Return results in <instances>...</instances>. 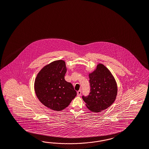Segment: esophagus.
Returning <instances> with one entry per match:
<instances>
[{
    "label": "esophagus",
    "instance_id": "34e87169",
    "mask_svg": "<svg viewBox=\"0 0 149 149\" xmlns=\"http://www.w3.org/2000/svg\"><path fill=\"white\" fill-rule=\"evenodd\" d=\"M77 96H80L81 95V91H77Z\"/></svg>",
    "mask_w": 149,
    "mask_h": 149
}]
</instances>
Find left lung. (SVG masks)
Masks as SVG:
<instances>
[{
	"instance_id": "1",
	"label": "left lung",
	"mask_w": 149,
	"mask_h": 149,
	"mask_svg": "<svg viewBox=\"0 0 149 149\" xmlns=\"http://www.w3.org/2000/svg\"><path fill=\"white\" fill-rule=\"evenodd\" d=\"M90 93L82 96L88 109L99 112L108 108L116 100L117 95L116 81L104 65L97 64V69L89 74Z\"/></svg>"
}]
</instances>
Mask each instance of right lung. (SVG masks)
Instances as JSON below:
<instances>
[{"instance_id":"right-lung-1","label":"right lung","mask_w":149,"mask_h":149,"mask_svg":"<svg viewBox=\"0 0 149 149\" xmlns=\"http://www.w3.org/2000/svg\"><path fill=\"white\" fill-rule=\"evenodd\" d=\"M66 72L64 61H55L42 69L35 79L37 97L52 110H63L77 95L72 84L64 79Z\"/></svg>"}]
</instances>
